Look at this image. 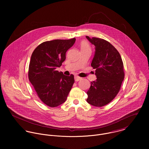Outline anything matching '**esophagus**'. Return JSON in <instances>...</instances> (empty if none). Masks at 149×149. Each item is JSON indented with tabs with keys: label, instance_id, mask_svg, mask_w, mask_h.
Here are the masks:
<instances>
[{
	"label": "esophagus",
	"instance_id": "1",
	"mask_svg": "<svg viewBox=\"0 0 149 149\" xmlns=\"http://www.w3.org/2000/svg\"><path fill=\"white\" fill-rule=\"evenodd\" d=\"M81 77H79V76H74V80H75V81H79V80H81Z\"/></svg>",
	"mask_w": 149,
	"mask_h": 149
}]
</instances>
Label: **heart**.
I'll return each mask as SVG.
<instances>
[{"label":"heart","instance_id":"1","mask_svg":"<svg viewBox=\"0 0 149 149\" xmlns=\"http://www.w3.org/2000/svg\"><path fill=\"white\" fill-rule=\"evenodd\" d=\"M81 50H90L91 51V48L89 43L86 41H82L80 43Z\"/></svg>","mask_w":149,"mask_h":149}]
</instances>
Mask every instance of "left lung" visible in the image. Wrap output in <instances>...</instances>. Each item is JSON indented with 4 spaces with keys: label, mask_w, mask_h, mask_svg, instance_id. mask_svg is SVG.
Returning <instances> with one entry per match:
<instances>
[{
    "label": "left lung",
    "mask_w": 149,
    "mask_h": 149,
    "mask_svg": "<svg viewBox=\"0 0 149 149\" xmlns=\"http://www.w3.org/2000/svg\"><path fill=\"white\" fill-rule=\"evenodd\" d=\"M95 45V54L91 66L95 69L97 79L91 83L86 92L87 102L95 107L109 103L119 93L125 78L123 63L116 49L106 40L86 36Z\"/></svg>",
    "instance_id": "1"
}]
</instances>
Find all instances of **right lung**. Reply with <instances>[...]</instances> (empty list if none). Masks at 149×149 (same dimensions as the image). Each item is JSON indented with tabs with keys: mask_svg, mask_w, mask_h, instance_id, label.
<instances>
[{
	"mask_svg": "<svg viewBox=\"0 0 149 149\" xmlns=\"http://www.w3.org/2000/svg\"><path fill=\"white\" fill-rule=\"evenodd\" d=\"M76 38L55 40L39 45L33 51L29 66L28 77L38 97L47 106L64 103L74 83L73 74L65 76L56 70L65 60L66 52Z\"/></svg>",
	"mask_w": 149,
	"mask_h": 149,
	"instance_id": "right-lung-1",
	"label": "right lung"
}]
</instances>
